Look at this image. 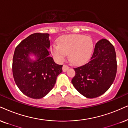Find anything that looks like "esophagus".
Listing matches in <instances>:
<instances>
[{"label":"esophagus","instance_id":"1","mask_svg":"<svg viewBox=\"0 0 128 128\" xmlns=\"http://www.w3.org/2000/svg\"><path fill=\"white\" fill-rule=\"evenodd\" d=\"M68 68H69V67L67 65H66V64L63 65V66H62L63 72H66V71H67L68 70Z\"/></svg>","mask_w":128,"mask_h":128}]
</instances>
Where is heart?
I'll return each mask as SVG.
<instances>
[{
  "mask_svg": "<svg viewBox=\"0 0 128 128\" xmlns=\"http://www.w3.org/2000/svg\"><path fill=\"white\" fill-rule=\"evenodd\" d=\"M58 45L51 47L52 56L59 62H62L66 55L69 54L71 62L81 64L90 58L93 50V41L91 37L83 35L72 34L61 36Z\"/></svg>",
  "mask_w": 128,
  "mask_h": 128,
  "instance_id": "obj_1",
  "label": "heart"
}]
</instances>
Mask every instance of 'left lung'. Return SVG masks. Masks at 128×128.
I'll use <instances>...</instances> for the list:
<instances>
[{
	"mask_svg": "<svg viewBox=\"0 0 128 128\" xmlns=\"http://www.w3.org/2000/svg\"><path fill=\"white\" fill-rule=\"evenodd\" d=\"M74 70L72 83L79 93L90 98L102 95L114 83L117 72L114 45L106 39L100 40L89 61Z\"/></svg>",
	"mask_w": 128,
	"mask_h": 128,
	"instance_id": "8db88e82",
	"label": "left lung"
}]
</instances>
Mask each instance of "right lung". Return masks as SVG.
I'll use <instances>...</instances> for the list:
<instances>
[{
  "label": "right lung",
  "instance_id": "right-lung-1",
  "mask_svg": "<svg viewBox=\"0 0 128 128\" xmlns=\"http://www.w3.org/2000/svg\"><path fill=\"white\" fill-rule=\"evenodd\" d=\"M48 34L35 33L21 41L14 50L12 72L14 80L24 94L32 98H41L52 89L62 65L54 62L48 48ZM34 54L36 60H32Z\"/></svg>",
  "mask_w": 128,
  "mask_h": 128
}]
</instances>
